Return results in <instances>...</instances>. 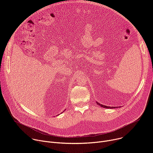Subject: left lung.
Masks as SVG:
<instances>
[{
    "label": "left lung",
    "instance_id": "left-lung-1",
    "mask_svg": "<svg viewBox=\"0 0 153 153\" xmlns=\"http://www.w3.org/2000/svg\"><path fill=\"white\" fill-rule=\"evenodd\" d=\"M96 103H97V105H100L101 107H103V108H108V109H113V108H117L116 106H105V105H102V104H100V103H99V102H96ZM119 107H120V106H119Z\"/></svg>",
    "mask_w": 153,
    "mask_h": 153
}]
</instances>
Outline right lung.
I'll return each mask as SVG.
<instances>
[{"mask_svg": "<svg viewBox=\"0 0 153 153\" xmlns=\"http://www.w3.org/2000/svg\"><path fill=\"white\" fill-rule=\"evenodd\" d=\"M62 113H63V112H62Z\"/></svg>", "mask_w": 153, "mask_h": 153, "instance_id": "right-lung-1", "label": "right lung"}]
</instances>
